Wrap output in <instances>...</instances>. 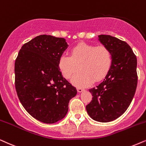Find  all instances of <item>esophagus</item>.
<instances>
[{"instance_id": "obj_1", "label": "esophagus", "mask_w": 146, "mask_h": 146, "mask_svg": "<svg viewBox=\"0 0 146 146\" xmlns=\"http://www.w3.org/2000/svg\"><path fill=\"white\" fill-rule=\"evenodd\" d=\"M84 91H85V89L83 88H80V87H78V88H77V91H78L79 93H81Z\"/></svg>"}]
</instances>
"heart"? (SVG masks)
<instances>
[{
	"instance_id": "obj_1",
	"label": "heart",
	"mask_w": 146,
	"mask_h": 146,
	"mask_svg": "<svg viewBox=\"0 0 146 146\" xmlns=\"http://www.w3.org/2000/svg\"><path fill=\"white\" fill-rule=\"evenodd\" d=\"M112 57L106 46H94L87 43H79L70 50V56L63 54L60 56L58 67L66 79L71 78L73 85L86 87L94 80L99 81L108 74L111 65Z\"/></svg>"
}]
</instances>
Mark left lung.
<instances>
[{"label": "left lung", "mask_w": 146, "mask_h": 146, "mask_svg": "<svg viewBox=\"0 0 146 146\" xmlns=\"http://www.w3.org/2000/svg\"><path fill=\"white\" fill-rule=\"evenodd\" d=\"M110 49L112 61L103 82L89 89L91 102L86 106L89 115L100 122L113 121L127 110L137 84V58L127 42L110 35H99Z\"/></svg>", "instance_id": "left-lung-1"}]
</instances>
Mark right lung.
<instances>
[{"label": "right lung", "mask_w": 146, "mask_h": 146, "mask_svg": "<svg viewBox=\"0 0 146 146\" xmlns=\"http://www.w3.org/2000/svg\"><path fill=\"white\" fill-rule=\"evenodd\" d=\"M67 47L65 38L42 35L23 44L15 60L18 98L27 111L42 123H54L65 117L69 101L77 94L58 67Z\"/></svg>", "instance_id": "1"}]
</instances>
